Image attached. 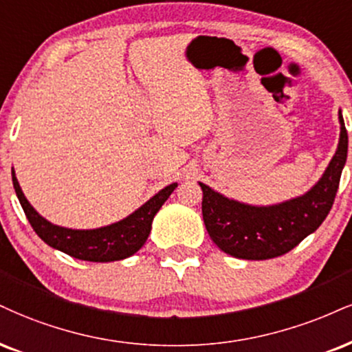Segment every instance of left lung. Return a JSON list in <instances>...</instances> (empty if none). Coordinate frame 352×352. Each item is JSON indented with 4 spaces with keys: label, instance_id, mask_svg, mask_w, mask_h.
Segmentation results:
<instances>
[{
    "label": "left lung",
    "instance_id": "obj_1",
    "mask_svg": "<svg viewBox=\"0 0 352 352\" xmlns=\"http://www.w3.org/2000/svg\"><path fill=\"white\" fill-rule=\"evenodd\" d=\"M340 142L321 179L302 197L269 206L241 203L201 184V213L206 231L223 252L245 261L287 254L328 217L348 157V131L340 109Z\"/></svg>",
    "mask_w": 352,
    "mask_h": 352
}]
</instances>
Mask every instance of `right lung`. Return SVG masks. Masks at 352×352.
Masks as SVG:
<instances>
[{"label": "right lung", "instance_id": "right-lung-1", "mask_svg": "<svg viewBox=\"0 0 352 352\" xmlns=\"http://www.w3.org/2000/svg\"><path fill=\"white\" fill-rule=\"evenodd\" d=\"M11 175L14 192L36 234L50 248L69 254L75 259L90 262L121 261L138 252L149 238L152 219L177 187V184L167 185L151 200L144 203L141 208L109 226L96 228V230H69L42 218L24 197L16 179L14 168L11 170Z\"/></svg>", "mask_w": 352, "mask_h": 352}]
</instances>
